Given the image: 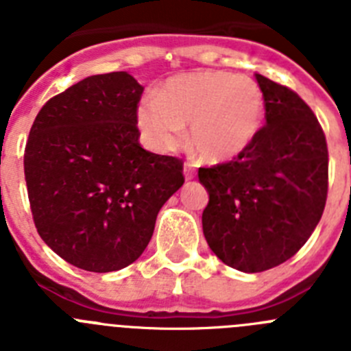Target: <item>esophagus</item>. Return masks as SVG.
Returning <instances> with one entry per match:
<instances>
[{
	"mask_svg": "<svg viewBox=\"0 0 351 351\" xmlns=\"http://www.w3.org/2000/svg\"><path fill=\"white\" fill-rule=\"evenodd\" d=\"M184 178L190 181V179L195 178V165L190 163V161H186L184 163Z\"/></svg>",
	"mask_w": 351,
	"mask_h": 351,
	"instance_id": "34e87169",
	"label": "esophagus"
}]
</instances>
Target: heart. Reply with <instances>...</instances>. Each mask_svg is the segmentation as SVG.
I'll return each mask as SVG.
<instances>
[{"label": "heart", "instance_id": "b5f03b06", "mask_svg": "<svg viewBox=\"0 0 351 351\" xmlns=\"http://www.w3.org/2000/svg\"><path fill=\"white\" fill-rule=\"evenodd\" d=\"M263 117L265 100L258 84L219 70L172 77L137 107V125L151 147L176 149L190 125V145L210 163L243 154L258 137Z\"/></svg>", "mask_w": 351, "mask_h": 351}]
</instances>
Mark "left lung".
I'll return each instance as SVG.
<instances>
[{
	"instance_id": "8db88e82",
	"label": "left lung",
	"mask_w": 351,
	"mask_h": 351,
	"mask_svg": "<svg viewBox=\"0 0 351 351\" xmlns=\"http://www.w3.org/2000/svg\"><path fill=\"white\" fill-rule=\"evenodd\" d=\"M265 126L232 161L198 169L209 193L202 228L213 253L243 272L287 262L320 221L328 190L325 133L308 104L256 73Z\"/></svg>"
}]
</instances>
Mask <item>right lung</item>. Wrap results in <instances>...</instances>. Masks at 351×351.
<instances>
[{
    "label": "right lung",
    "instance_id": "1",
    "mask_svg": "<svg viewBox=\"0 0 351 351\" xmlns=\"http://www.w3.org/2000/svg\"><path fill=\"white\" fill-rule=\"evenodd\" d=\"M126 71L91 75L43 105L29 130L24 176L36 230L56 255L112 272L144 253L161 206L184 182L182 160L145 151Z\"/></svg>",
    "mask_w": 351,
    "mask_h": 351
}]
</instances>
